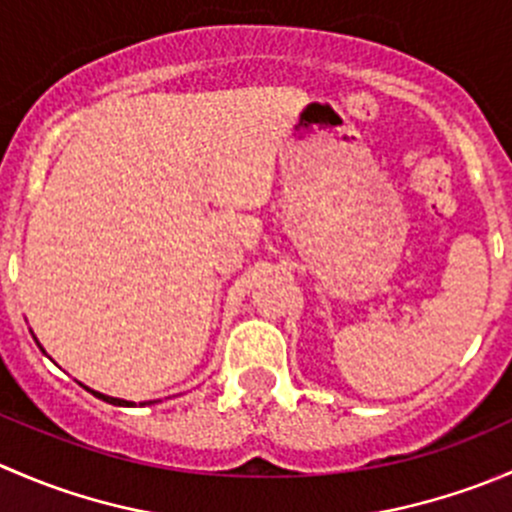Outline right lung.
I'll use <instances>...</instances> for the list:
<instances>
[{
	"instance_id": "1",
	"label": "right lung",
	"mask_w": 512,
	"mask_h": 512,
	"mask_svg": "<svg viewBox=\"0 0 512 512\" xmlns=\"http://www.w3.org/2000/svg\"><path fill=\"white\" fill-rule=\"evenodd\" d=\"M91 394H94V396H98V399L108 401V404H113V406H133V404H131V401H123V399H113V396H103V394H98V391H91Z\"/></svg>"
}]
</instances>
